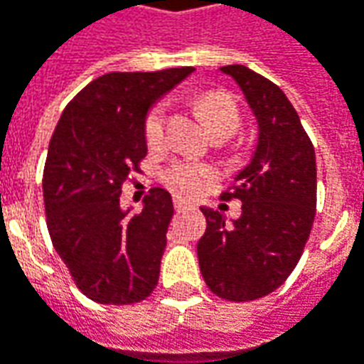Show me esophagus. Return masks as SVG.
<instances>
[{
    "label": "esophagus",
    "mask_w": 364,
    "mask_h": 364,
    "mask_svg": "<svg viewBox=\"0 0 364 364\" xmlns=\"http://www.w3.org/2000/svg\"><path fill=\"white\" fill-rule=\"evenodd\" d=\"M173 207L179 211V209H185V207H189V201L187 199H183V197H173Z\"/></svg>",
    "instance_id": "obj_1"
}]
</instances>
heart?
<instances>
[{
  "label": "heart",
  "mask_w": 364,
  "mask_h": 364,
  "mask_svg": "<svg viewBox=\"0 0 364 364\" xmlns=\"http://www.w3.org/2000/svg\"><path fill=\"white\" fill-rule=\"evenodd\" d=\"M197 111L201 115L203 123L211 135H223L231 137L235 131L239 129L241 115L235 99L227 91H207L197 99ZM165 121H167V111L165 105L159 103L147 113L145 119V143L149 149H157L165 137ZM213 177V173L205 165H195V163H177L173 165L167 173V183L169 187L177 191L195 193L205 183Z\"/></svg>",
  "instance_id": "b5f03b06"
}]
</instances>
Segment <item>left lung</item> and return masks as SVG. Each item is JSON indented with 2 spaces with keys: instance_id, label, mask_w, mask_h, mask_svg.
<instances>
[{
  "instance_id": "left-lung-1",
  "label": "left lung",
  "mask_w": 364,
  "mask_h": 364,
  "mask_svg": "<svg viewBox=\"0 0 364 364\" xmlns=\"http://www.w3.org/2000/svg\"><path fill=\"white\" fill-rule=\"evenodd\" d=\"M257 121L251 161L223 199L243 203L241 217L201 207L207 219L197 243L201 275L215 295L253 301L273 293L301 259L317 207L315 149L295 107L273 81L245 65H225Z\"/></svg>"
}]
</instances>
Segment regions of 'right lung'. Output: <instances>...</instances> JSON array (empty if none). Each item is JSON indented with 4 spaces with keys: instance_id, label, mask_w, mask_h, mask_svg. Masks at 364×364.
I'll return each mask as SVG.
<instances>
[{
    "instance_id": "add662e5",
    "label": "right lung",
    "mask_w": 364,
    "mask_h": 364,
    "mask_svg": "<svg viewBox=\"0 0 364 364\" xmlns=\"http://www.w3.org/2000/svg\"><path fill=\"white\" fill-rule=\"evenodd\" d=\"M193 68L113 71L69 101L43 169L47 229L83 295L131 305L153 293L173 217L169 191L151 189L139 215L121 209V185L147 155L149 109Z\"/></svg>"
}]
</instances>
